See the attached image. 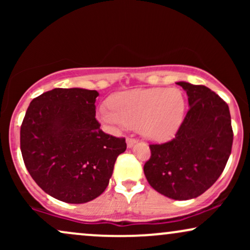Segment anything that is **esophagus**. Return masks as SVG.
Masks as SVG:
<instances>
[{"label": "esophagus", "mask_w": 250, "mask_h": 250, "mask_svg": "<svg viewBox=\"0 0 250 250\" xmlns=\"http://www.w3.org/2000/svg\"><path fill=\"white\" fill-rule=\"evenodd\" d=\"M125 141H127L128 148H131L135 145V143H136V140L133 139V137H127V140H125Z\"/></svg>", "instance_id": "34e87169"}]
</instances>
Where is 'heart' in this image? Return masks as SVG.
I'll use <instances>...</instances> for the list:
<instances>
[{
  "label": "heart",
  "mask_w": 250,
  "mask_h": 250,
  "mask_svg": "<svg viewBox=\"0 0 250 250\" xmlns=\"http://www.w3.org/2000/svg\"><path fill=\"white\" fill-rule=\"evenodd\" d=\"M111 107H102L99 116L110 125L139 128L151 141L173 139L185 119L186 100L177 88H148L122 91L111 97Z\"/></svg>",
  "instance_id": "b5f03b06"
}]
</instances>
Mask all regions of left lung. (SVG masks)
I'll return each mask as SVG.
<instances>
[{"instance_id": "obj_1", "label": "left lung", "mask_w": 250, "mask_h": 250, "mask_svg": "<svg viewBox=\"0 0 250 250\" xmlns=\"http://www.w3.org/2000/svg\"><path fill=\"white\" fill-rule=\"evenodd\" d=\"M188 95L189 110L171 141L150 145L143 171L149 185L174 200L200 196L216 182L233 146L228 104L205 85L177 82Z\"/></svg>"}]
</instances>
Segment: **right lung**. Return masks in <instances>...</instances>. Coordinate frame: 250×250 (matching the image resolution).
<instances>
[{
    "instance_id": "1",
    "label": "right lung",
    "mask_w": 250,
    "mask_h": 250,
    "mask_svg": "<svg viewBox=\"0 0 250 250\" xmlns=\"http://www.w3.org/2000/svg\"><path fill=\"white\" fill-rule=\"evenodd\" d=\"M99 93L55 88L35 97L21 125L25 167L42 190L67 203H85L108 187L125 139L108 135L95 119Z\"/></svg>"
}]
</instances>
